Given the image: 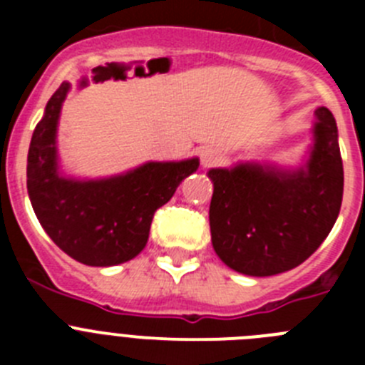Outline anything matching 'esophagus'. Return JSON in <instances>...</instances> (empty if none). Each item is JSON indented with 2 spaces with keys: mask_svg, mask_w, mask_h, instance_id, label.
Returning <instances> with one entry per match:
<instances>
[{
  "mask_svg": "<svg viewBox=\"0 0 365 365\" xmlns=\"http://www.w3.org/2000/svg\"><path fill=\"white\" fill-rule=\"evenodd\" d=\"M222 151L217 146H205L201 150V163L202 166H215L217 163H221Z\"/></svg>",
  "mask_w": 365,
  "mask_h": 365,
  "instance_id": "1",
  "label": "esophagus"
}]
</instances>
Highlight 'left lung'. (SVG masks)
<instances>
[{
	"mask_svg": "<svg viewBox=\"0 0 365 365\" xmlns=\"http://www.w3.org/2000/svg\"><path fill=\"white\" fill-rule=\"evenodd\" d=\"M314 117V148L305 170L247 163L208 172L212 245L230 269L247 276L291 270L333 228L344 195L336 120L327 108L316 109Z\"/></svg>",
	"mask_w": 365,
	"mask_h": 365,
	"instance_id": "8db88e82",
	"label": "left lung"
}]
</instances>
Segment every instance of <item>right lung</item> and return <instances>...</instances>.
<instances>
[{
  "instance_id": "obj_1",
  "label": "right lung",
  "mask_w": 365,
  "mask_h": 365,
  "mask_svg": "<svg viewBox=\"0 0 365 365\" xmlns=\"http://www.w3.org/2000/svg\"><path fill=\"white\" fill-rule=\"evenodd\" d=\"M69 83L51 96L32 133L27 190L38 221L67 256L91 267L130 261L148 243L151 219L199 160L148 163L125 175L73 180L58 173L56 125Z\"/></svg>"
}]
</instances>
